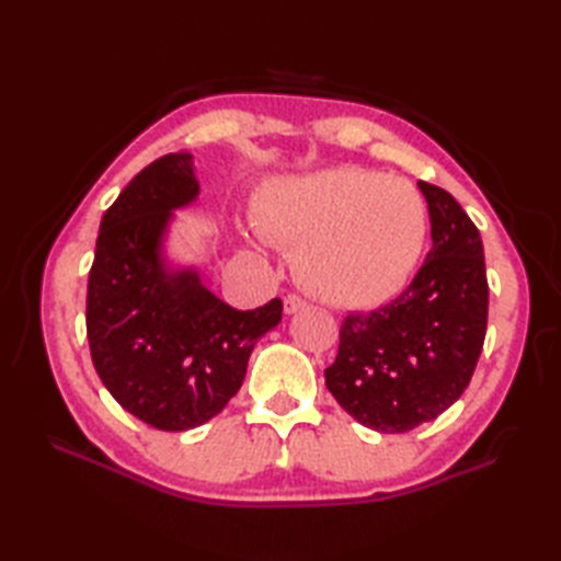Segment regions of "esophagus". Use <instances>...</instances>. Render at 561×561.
<instances>
[{"instance_id": "esophagus-1", "label": "esophagus", "mask_w": 561, "mask_h": 561, "mask_svg": "<svg viewBox=\"0 0 561 561\" xmlns=\"http://www.w3.org/2000/svg\"><path fill=\"white\" fill-rule=\"evenodd\" d=\"M308 304L301 299V296H296V294H287L284 296V313L287 316H294V313H299V311H304Z\"/></svg>"}]
</instances>
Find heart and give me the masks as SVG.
<instances>
[{
	"label": "heart",
	"instance_id": "1",
	"mask_svg": "<svg viewBox=\"0 0 561 561\" xmlns=\"http://www.w3.org/2000/svg\"><path fill=\"white\" fill-rule=\"evenodd\" d=\"M255 221L272 241L296 248L304 289L337 308L396 299L426 241L420 190L354 165L272 178L257 193Z\"/></svg>",
	"mask_w": 561,
	"mask_h": 561
}]
</instances>
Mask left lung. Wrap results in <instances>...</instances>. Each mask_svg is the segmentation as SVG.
<instances>
[{
    "mask_svg": "<svg viewBox=\"0 0 561 561\" xmlns=\"http://www.w3.org/2000/svg\"><path fill=\"white\" fill-rule=\"evenodd\" d=\"M428 205L432 250L396 301L350 313L325 386L344 412L380 434L432 422L456 402L478 366L490 287L478 226L450 193L416 183Z\"/></svg>",
    "mask_w": 561,
    "mask_h": 561,
    "instance_id": "left-lung-1",
    "label": "left lung"
}]
</instances>
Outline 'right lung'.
<instances>
[{
  "instance_id": "obj_1",
  "label": "right lung",
  "mask_w": 561,
  "mask_h": 561,
  "mask_svg": "<svg viewBox=\"0 0 561 561\" xmlns=\"http://www.w3.org/2000/svg\"><path fill=\"white\" fill-rule=\"evenodd\" d=\"M199 195L193 153L149 163L105 209L89 272L87 337L103 386L161 432L217 416L243 386L255 342L282 320V301L236 311L193 267L173 270L163 238L173 209Z\"/></svg>"
}]
</instances>
